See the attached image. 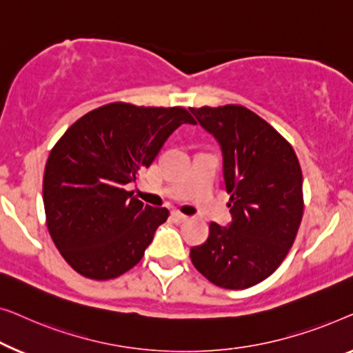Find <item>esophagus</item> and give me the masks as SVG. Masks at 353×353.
<instances>
[{
  "label": "esophagus",
  "instance_id": "obj_1",
  "mask_svg": "<svg viewBox=\"0 0 353 353\" xmlns=\"http://www.w3.org/2000/svg\"><path fill=\"white\" fill-rule=\"evenodd\" d=\"M172 219H174L176 222H185L188 217L185 216V214H182V212H179V211H172Z\"/></svg>",
  "mask_w": 353,
  "mask_h": 353
}]
</instances>
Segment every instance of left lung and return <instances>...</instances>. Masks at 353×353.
<instances>
[{
	"mask_svg": "<svg viewBox=\"0 0 353 353\" xmlns=\"http://www.w3.org/2000/svg\"><path fill=\"white\" fill-rule=\"evenodd\" d=\"M219 142L232 222H211L210 236L190 250L195 269L216 286L245 290L270 276L299 230L302 171L290 142L241 105L190 108Z\"/></svg>",
	"mask_w": 353,
	"mask_h": 353,
	"instance_id": "8db88e82",
	"label": "left lung"
}]
</instances>
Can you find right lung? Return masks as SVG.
Returning a JSON list of instances; mask_svg holds the SVG:
<instances>
[{"instance_id": "add662e5", "label": "right lung", "mask_w": 353, "mask_h": 353, "mask_svg": "<svg viewBox=\"0 0 353 353\" xmlns=\"http://www.w3.org/2000/svg\"><path fill=\"white\" fill-rule=\"evenodd\" d=\"M195 120L182 107L113 102L86 113L49 153L43 179L48 230L79 275L110 280L142 259L166 208L126 190L176 129Z\"/></svg>"}]
</instances>
